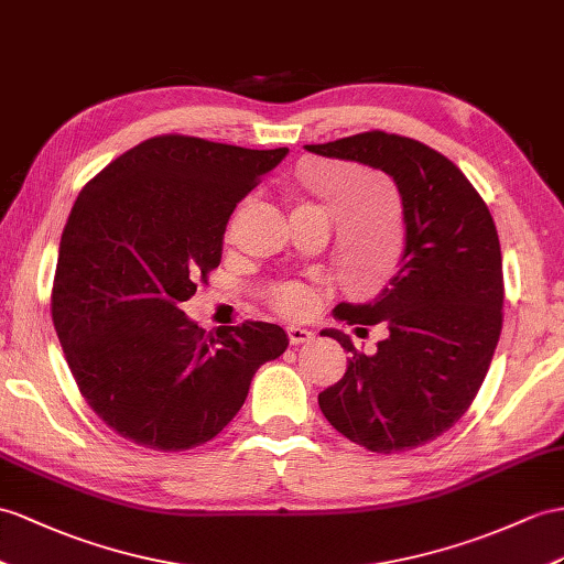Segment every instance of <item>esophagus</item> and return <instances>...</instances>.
Returning a JSON list of instances; mask_svg holds the SVG:
<instances>
[{
  "label": "esophagus",
  "mask_w": 564,
  "mask_h": 564,
  "mask_svg": "<svg viewBox=\"0 0 564 564\" xmlns=\"http://www.w3.org/2000/svg\"><path fill=\"white\" fill-rule=\"evenodd\" d=\"M286 335H290L292 345H304V341L313 339V329H308L304 325H290L286 327Z\"/></svg>",
  "instance_id": "esophagus-1"
}]
</instances>
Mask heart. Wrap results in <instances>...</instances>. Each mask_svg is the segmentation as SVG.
I'll return each instance as SVG.
<instances>
[{
  "instance_id": "obj_1",
  "label": "heart",
  "mask_w": 564,
  "mask_h": 564,
  "mask_svg": "<svg viewBox=\"0 0 564 564\" xmlns=\"http://www.w3.org/2000/svg\"><path fill=\"white\" fill-rule=\"evenodd\" d=\"M349 188H351L349 174L347 172H337V174H329L325 182L318 186V196L325 203L335 205L339 200L349 198ZM241 210H243V205H239V208L231 213V217L227 219V229H225L227 237L235 235L237 223H239V217H241ZM304 210H311V205H306L304 200H294V213H304ZM380 282L382 280H370L368 286H378ZM272 304L278 306L282 313L299 315V313H306L311 308L313 294H311L308 286H304V284H296V282L282 284V286H278V290L272 292Z\"/></svg>"
}]
</instances>
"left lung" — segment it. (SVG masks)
Returning a JSON list of instances; mask_svg holds the SVG:
<instances>
[{
    "label": "left lung",
    "mask_w": 564,
    "mask_h": 564,
    "mask_svg": "<svg viewBox=\"0 0 564 564\" xmlns=\"http://www.w3.org/2000/svg\"><path fill=\"white\" fill-rule=\"evenodd\" d=\"M306 150L382 170L400 188V270L370 304L335 308L337 321L386 325L388 337L368 356L341 329H323L351 356L318 404L356 445L414 449L464 416L496 354L505 299L496 223L457 164L414 139L366 131Z\"/></svg>",
    "instance_id": "left-lung-1"
}]
</instances>
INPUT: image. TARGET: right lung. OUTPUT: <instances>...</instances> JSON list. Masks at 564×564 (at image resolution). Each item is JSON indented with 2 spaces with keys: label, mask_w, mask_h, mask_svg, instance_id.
I'll return each instance as SVG.
<instances>
[{
  "label": "right lung",
  "mask_w": 564,
  "mask_h": 564,
  "mask_svg": "<svg viewBox=\"0 0 564 564\" xmlns=\"http://www.w3.org/2000/svg\"><path fill=\"white\" fill-rule=\"evenodd\" d=\"M286 153L155 135L78 194L59 241L52 321L80 394L127 441L160 452L213 441L256 370L290 345L280 325L205 333L178 308L219 265L237 203Z\"/></svg>",
  "instance_id": "1"
}]
</instances>
